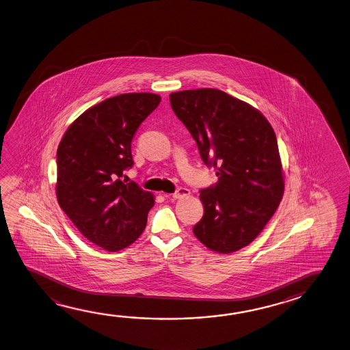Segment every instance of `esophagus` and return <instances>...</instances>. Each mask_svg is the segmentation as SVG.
Masks as SVG:
<instances>
[{
	"mask_svg": "<svg viewBox=\"0 0 350 350\" xmlns=\"http://www.w3.org/2000/svg\"><path fill=\"white\" fill-rule=\"evenodd\" d=\"M190 193L191 192L189 189H186V187H180L175 193H172V197H174V198H183V197H186V196H190Z\"/></svg>",
	"mask_w": 350,
	"mask_h": 350,
	"instance_id": "1",
	"label": "esophagus"
}]
</instances>
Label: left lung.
Listing matches in <instances>:
<instances>
[{
  "label": "left lung",
  "mask_w": 350,
  "mask_h": 350,
  "mask_svg": "<svg viewBox=\"0 0 350 350\" xmlns=\"http://www.w3.org/2000/svg\"><path fill=\"white\" fill-rule=\"evenodd\" d=\"M170 104L218 176L201 190L204 214L193 234L219 254L243 249L263 230L284 193L272 126L257 109L219 89L175 92Z\"/></svg>",
  "instance_id": "8db88e82"
}]
</instances>
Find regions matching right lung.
Segmentation results:
<instances>
[{
    "label": "right lung",
    "instance_id": "right-lung-1",
    "mask_svg": "<svg viewBox=\"0 0 350 350\" xmlns=\"http://www.w3.org/2000/svg\"><path fill=\"white\" fill-rule=\"evenodd\" d=\"M153 93H126L89 107L67 129L57 148L59 207L90 243L116 252L141 237L154 196L133 181L131 142L159 105Z\"/></svg>",
    "mask_w": 350,
    "mask_h": 350
}]
</instances>
